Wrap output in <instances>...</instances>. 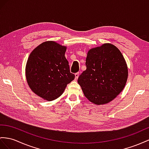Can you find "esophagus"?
Returning <instances> with one entry per match:
<instances>
[{"label": "esophagus", "instance_id": "34e87169", "mask_svg": "<svg viewBox=\"0 0 149 149\" xmlns=\"http://www.w3.org/2000/svg\"><path fill=\"white\" fill-rule=\"evenodd\" d=\"M79 72H77V73H76V74H75V79H78V77H79Z\"/></svg>", "mask_w": 149, "mask_h": 149}]
</instances>
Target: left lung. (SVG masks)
Instances as JSON below:
<instances>
[{
    "label": "left lung",
    "instance_id": "1",
    "mask_svg": "<svg viewBox=\"0 0 149 149\" xmlns=\"http://www.w3.org/2000/svg\"><path fill=\"white\" fill-rule=\"evenodd\" d=\"M86 70L78 78L83 93L96 105L107 104L116 97L126 85L128 67L121 52L111 43L90 49Z\"/></svg>",
    "mask_w": 149,
    "mask_h": 149
}]
</instances>
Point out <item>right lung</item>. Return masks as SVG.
Instances as JSON below:
<instances>
[{"instance_id":"obj_1","label":"right lung","mask_w":149,"mask_h":149,"mask_svg":"<svg viewBox=\"0 0 149 149\" xmlns=\"http://www.w3.org/2000/svg\"><path fill=\"white\" fill-rule=\"evenodd\" d=\"M66 49L55 41H47L38 45L28 57L26 81L33 92L45 100L60 97L75 78L65 56Z\"/></svg>"}]
</instances>
